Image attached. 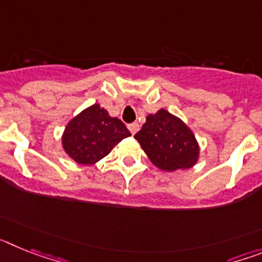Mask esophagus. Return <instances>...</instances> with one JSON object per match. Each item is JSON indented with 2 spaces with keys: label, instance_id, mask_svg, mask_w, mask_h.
Returning <instances> with one entry per match:
<instances>
[{
  "label": "esophagus",
  "instance_id": "1",
  "mask_svg": "<svg viewBox=\"0 0 262 262\" xmlns=\"http://www.w3.org/2000/svg\"><path fill=\"white\" fill-rule=\"evenodd\" d=\"M128 129L131 131V134H133V135H135V134L139 131V124L138 123H129Z\"/></svg>",
  "mask_w": 262,
  "mask_h": 262
}]
</instances>
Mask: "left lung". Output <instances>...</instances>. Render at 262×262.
<instances>
[{"instance_id": "left-lung-1", "label": "left lung", "mask_w": 262, "mask_h": 262, "mask_svg": "<svg viewBox=\"0 0 262 262\" xmlns=\"http://www.w3.org/2000/svg\"><path fill=\"white\" fill-rule=\"evenodd\" d=\"M134 138L154 165L165 172L194 166L200 157L195 136L180 118L161 108L149 114Z\"/></svg>"}]
</instances>
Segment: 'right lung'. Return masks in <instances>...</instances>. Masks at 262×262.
<instances>
[{
  "mask_svg": "<svg viewBox=\"0 0 262 262\" xmlns=\"http://www.w3.org/2000/svg\"><path fill=\"white\" fill-rule=\"evenodd\" d=\"M131 135L124 123L108 115L96 103L82 110L67 124L61 142L71 159L82 165H93Z\"/></svg>",
  "mask_w": 262,
  "mask_h": 262,
  "instance_id": "1",
  "label": "right lung"
}]
</instances>
